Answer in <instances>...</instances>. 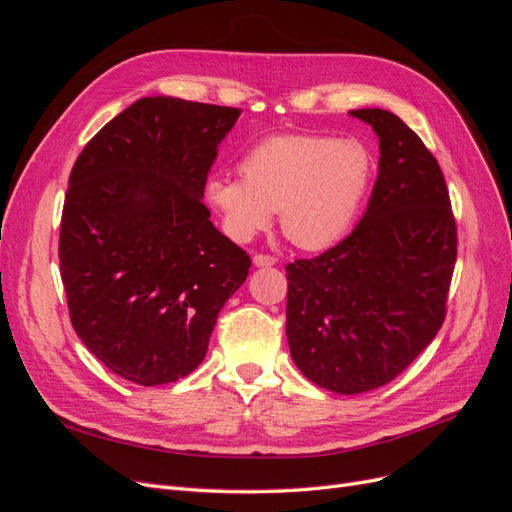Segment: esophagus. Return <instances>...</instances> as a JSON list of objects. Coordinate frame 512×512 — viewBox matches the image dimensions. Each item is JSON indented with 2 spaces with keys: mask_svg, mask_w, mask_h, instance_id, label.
Here are the masks:
<instances>
[{
  "mask_svg": "<svg viewBox=\"0 0 512 512\" xmlns=\"http://www.w3.org/2000/svg\"><path fill=\"white\" fill-rule=\"evenodd\" d=\"M275 262H277V258L271 256V254H254V265L256 267H273Z\"/></svg>",
  "mask_w": 512,
  "mask_h": 512,
  "instance_id": "1",
  "label": "esophagus"
}]
</instances>
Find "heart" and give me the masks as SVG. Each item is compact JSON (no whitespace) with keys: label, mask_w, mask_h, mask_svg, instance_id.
Segmentation results:
<instances>
[{"label":"heart","mask_w":512,"mask_h":512,"mask_svg":"<svg viewBox=\"0 0 512 512\" xmlns=\"http://www.w3.org/2000/svg\"><path fill=\"white\" fill-rule=\"evenodd\" d=\"M239 173L213 175L205 185L228 235L250 241L280 209L284 235L301 250L316 252L352 228L374 181L376 158L356 136L282 134L247 149Z\"/></svg>","instance_id":"obj_1"}]
</instances>
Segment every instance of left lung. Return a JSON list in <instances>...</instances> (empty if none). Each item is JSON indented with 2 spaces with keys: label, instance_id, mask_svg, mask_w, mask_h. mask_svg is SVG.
Wrapping results in <instances>:
<instances>
[{
  "label": "left lung",
  "instance_id": "left-lung-1",
  "mask_svg": "<svg viewBox=\"0 0 512 512\" xmlns=\"http://www.w3.org/2000/svg\"><path fill=\"white\" fill-rule=\"evenodd\" d=\"M350 115L380 138L367 211L327 252L286 265L292 361L342 395L389 384L431 344L457 260V222L433 153L389 111Z\"/></svg>",
  "mask_w": 512,
  "mask_h": 512
}]
</instances>
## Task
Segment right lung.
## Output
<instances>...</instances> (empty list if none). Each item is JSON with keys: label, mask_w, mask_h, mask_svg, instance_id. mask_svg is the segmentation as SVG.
I'll return each instance as SVG.
<instances>
[{"label": "right lung", "mask_w": 512, "mask_h": 512, "mask_svg": "<svg viewBox=\"0 0 512 512\" xmlns=\"http://www.w3.org/2000/svg\"><path fill=\"white\" fill-rule=\"evenodd\" d=\"M241 108L141 98L76 158L59 226L70 322L87 350L141 386L205 359L220 309L250 273L211 224L209 168Z\"/></svg>", "instance_id": "obj_1"}]
</instances>
